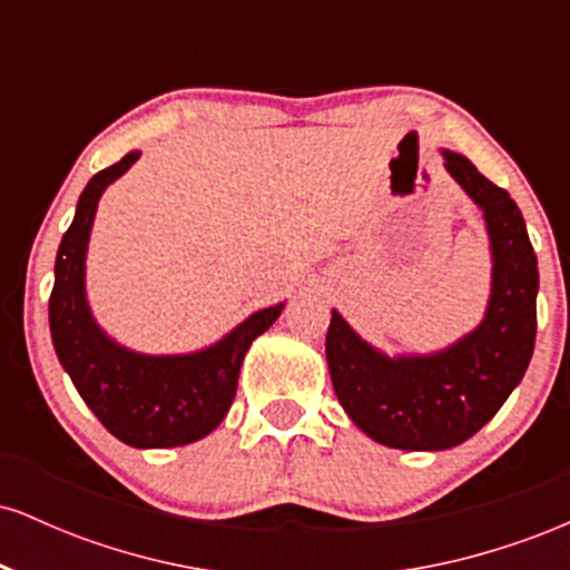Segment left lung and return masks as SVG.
I'll list each match as a JSON object with an SVG mask.
<instances>
[{"mask_svg":"<svg viewBox=\"0 0 570 570\" xmlns=\"http://www.w3.org/2000/svg\"><path fill=\"white\" fill-rule=\"evenodd\" d=\"M444 168L485 214L493 286L485 318L429 356L389 358L332 311L326 364L335 394L364 434L396 450H448L474 436L525 375L535 345L539 267L507 189L444 149Z\"/></svg>","mask_w":570,"mask_h":570,"instance_id":"1","label":"left lung"}]
</instances>
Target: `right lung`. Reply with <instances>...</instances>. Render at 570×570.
<instances>
[{
  "instance_id": "add662e5",
  "label": "right lung",
  "mask_w": 570,
  "mask_h": 570,
  "mask_svg": "<svg viewBox=\"0 0 570 570\" xmlns=\"http://www.w3.org/2000/svg\"><path fill=\"white\" fill-rule=\"evenodd\" d=\"M139 160L128 153L98 171L77 200L63 233L50 292V335L58 362L69 372L82 402L109 434L130 448H179L219 426L230 410L238 372L254 337L271 330L284 303L252 313L212 348L185 356H144L98 330L85 299V252L101 193Z\"/></svg>"
}]
</instances>
